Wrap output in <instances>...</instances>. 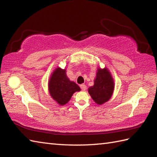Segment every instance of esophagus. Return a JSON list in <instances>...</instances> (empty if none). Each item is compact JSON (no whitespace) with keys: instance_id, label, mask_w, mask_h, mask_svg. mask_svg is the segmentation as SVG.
Wrapping results in <instances>:
<instances>
[{"instance_id":"esophagus-1","label":"esophagus","mask_w":157,"mask_h":157,"mask_svg":"<svg viewBox=\"0 0 157 157\" xmlns=\"http://www.w3.org/2000/svg\"><path fill=\"white\" fill-rule=\"evenodd\" d=\"M80 88H81V90H85L86 89V86L85 84H80Z\"/></svg>"}]
</instances>
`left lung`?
I'll return each mask as SVG.
<instances>
[{"label": "left lung", "instance_id": "left-lung-1", "mask_svg": "<svg viewBox=\"0 0 157 157\" xmlns=\"http://www.w3.org/2000/svg\"><path fill=\"white\" fill-rule=\"evenodd\" d=\"M114 87V81L110 72L106 68L98 69L94 85L88 88V92L95 102L101 105L111 98Z\"/></svg>", "mask_w": 157, "mask_h": 157}]
</instances>
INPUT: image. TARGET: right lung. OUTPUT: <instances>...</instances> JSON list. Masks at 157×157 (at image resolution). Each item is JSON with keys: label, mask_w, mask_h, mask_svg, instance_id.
<instances>
[{"label": "right lung", "mask_w": 157, "mask_h": 157, "mask_svg": "<svg viewBox=\"0 0 157 157\" xmlns=\"http://www.w3.org/2000/svg\"><path fill=\"white\" fill-rule=\"evenodd\" d=\"M48 86L50 96L61 105L67 103L75 92L80 90L77 84L67 78L65 70L59 67L52 73Z\"/></svg>", "instance_id": "add662e5"}]
</instances>
